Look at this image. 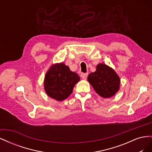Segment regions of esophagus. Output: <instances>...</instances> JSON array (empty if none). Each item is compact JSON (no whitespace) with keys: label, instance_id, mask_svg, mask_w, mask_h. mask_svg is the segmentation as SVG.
Segmentation results:
<instances>
[{"label":"esophagus","instance_id":"34e87169","mask_svg":"<svg viewBox=\"0 0 152 152\" xmlns=\"http://www.w3.org/2000/svg\"><path fill=\"white\" fill-rule=\"evenodd\" d=\"M80 75H81V77L82 78V79H86L87 76H88V73H82Z\"/></svg>","mask_w":152,"mask_h":152}]
</instances>
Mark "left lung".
Instances as JSON below:
<instances>
[{
  "instance_id": "8db88e82",
  "label": "left lung",
  "mask_w": 152,
  "mask_h": 152,
  "mask_svg": "<svg viewBox=\"0 0 152 152\" xmlns=\"http://www.w3.org/2000/svg\"><path fill=\"white\" fill-rule=\"evenodd\" d=\"M87 80L103 98L112 97L119 89L120 79L115 72L105 64H98L96 72L91 73Z\"/></svg>"
}]
</instances>
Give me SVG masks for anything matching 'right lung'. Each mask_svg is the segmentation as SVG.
Here are the masks:
<instances>
[{
  "label": "right lung",
  "instance_id": "right-lung-1",
  "mask_svg": "<svg viewBox=\"0 0 152 152\" xmlns=\"http://www.w3.org/2000/svg\"><path fill=\"white\" fill-rule=\"evenodd\" d=\"M79 80L80 77L77 73L70 71L65 64H55L45 74L44 89L50 98L63 101L71 94Z\"/></svg>",
  "mask_w": 152,
  "mask_h": 152
}]
</instances>
